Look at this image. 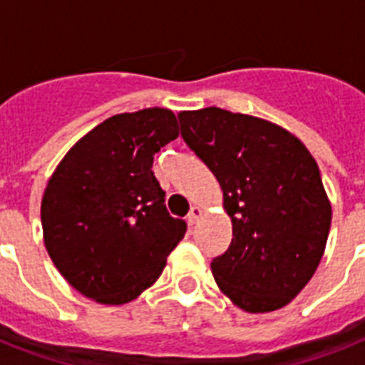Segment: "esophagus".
<instances>
[{"label": "esophagus", "mask_w": 365, "mask_h": 365, "mask_svg": "<svg viewBox=\"0 0 365 365\" xmlns=\"http://www.w3.org/2000/svg\"><path fill=\"white\" fill-rule=\"evenodd\" d=\"M200 214H202V208H200V206H191V210H189V214H187L189 225H195V223H197V220L200 217Z\"/></svg>", "instance_id": "obj_1"}]
</instances>
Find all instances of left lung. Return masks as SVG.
I'll use <instances>...</instances> for the list:
<instances>
[{
	"mask_svg": "<svg viewBox=\"0 0 365 365\" xmlns=\"http://www.w3.org/2000/svg\"><path fill=\"white\" fill-rule=\"evenodd\" d=\"M182 138L216 176L233 222L210 263L246 312L282 309L305 288L328 242L331 205L314 157L282 126L222 108L180 111Z\"/></svg>",
	"mask_w": 365,
	"mask_h": 365,
	"instance_id": "8db88e82",
	"label": "left lung"
}]
</instances>
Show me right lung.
<instances>
[{
  "mask_svg": "<svg viewBox=\"0 0 365 365\" xmlns=\"http://www.w3.org/2000/svg\"><path fill=\"white\" fill-rule=\"evenodd\" d=\"M165 108L119 113L87 132L48 178L43 240L58 272L88 299L123 305L153 286L185 222L165 206L151 166L176 140Z\"/></svg>",
  "mask_w": 365,
  "mask_h": 365,
  "instance_id": "add662e5",
  "label": "right lung"
}]
</instances>
